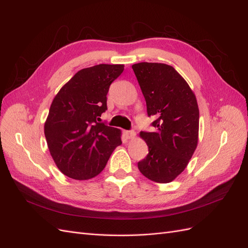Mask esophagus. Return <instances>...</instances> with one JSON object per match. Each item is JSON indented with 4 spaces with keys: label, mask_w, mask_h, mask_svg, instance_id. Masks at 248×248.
<instances>
[{
    "label": "esophagus",
    "mask_w": 248,
    "mask_h": 248,
    "mask_svg": "<svg viewBox=\"0 0 248 248\" xmlns=\"http://www.w3.org/2000/svg\"><path fill=\"white\" fill-rule=\"evenodd\" d=\"M125 136H126V138L127 139H134L136 138V136H137V133L134 132L133 130H129V131H125Z\"/></svg>",
    "instance_id": "1"
}]
</instances>
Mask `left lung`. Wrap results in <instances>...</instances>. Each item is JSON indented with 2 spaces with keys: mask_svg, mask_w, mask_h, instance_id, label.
<instances>
[{
  "mask_svg": "<svg viewBox=\"0 0 248 248\" xmlns=\"http://www.w3.org/2000/svg\"><path fill=\"white\" fill-rule=\"evenodd\" d=\"M155 131H140L149 153L140 171L157 183H170L185 170L196 151L200 112L196 95L174 67L141 62L132 65Z\"/></svg>",
  "mask_w": 248,
  "mask_h": 248,
  "instance_id": "1",
  "label": "left lung"
}]
</instances>
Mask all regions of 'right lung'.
Returning <instances> with one entry per match:
<instances>
[{"label": "right lung", "instance_id": "add662e5", "mask_svg": "<svg viewBox=\"0 0 248 248\" xmlns=\"http://www.w3.org/2000/svg\"><path fill=\"white\" fill-rule=\"evenodd\" d=\"M123 70L121 64H99L81 69L52 100L44 134L52 159L67 177L94 178L122 144L121 130L98 121L108 109L109 86Z\"/></svg>", "mask_w": 248, "mask_h": 248}]
</instances>
